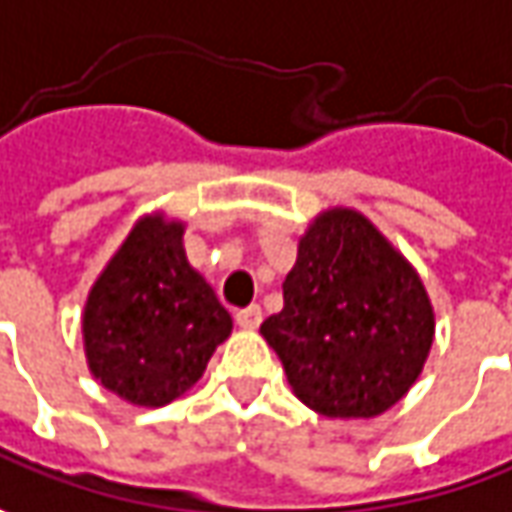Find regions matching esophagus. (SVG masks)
I'll use <instances>...</instances> for the list:
<instances>
[{
    "instance_id": "esophagus-1",
    "label": "esophagus",
    "mask_w": 512,
    "mask_h": 512,
    "mask_svg": "<svg viewBox=\"0 0 512 512\" xmlns=\"http://www.w3.org/2000/svg\"><path fill=\"white\" fill-rule=\"evenodd\" d=\"M235 320H238L240 328H257L260 326V320H263V311L260 306H246V309H238L235 311Z\"/></svg>"
}]
</instances>
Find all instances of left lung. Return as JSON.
Returning a JSON list of instances; mask_svg holds the SVG:
<instances>
[{"instance_id":"left-lung-1","label":"left lung","mask_w":512,"mask_h":512,"mask_svg":"<svg viewBox=\"0 0 512 512\" xmlns=\"http://www.w3.org/2000/svg\"><path fill=\"white\" fill-rule=\"evenodd\" d=\"M260 334L303 405L377 416L408 394L433 343V309L408 260L360 212L331 209L300 240L283 309Z\"/></svg>"}]
</instances>
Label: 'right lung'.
Returning a JSON list of instances; mask_svg holds the SVG:
<instances>
[{
	"mask_svg": "<svg viewBox=\"0 0 512 512\" xmlns=\"http://www.w3.org/2000/svg\"><path fill=\"white\" fill-rule=\"evenodd\" d=\"M184 226L144 218L96 280L84 345L96 379L133 405L158 408L201 379L232 317L184 255Z\"/></svg>",
	"mask_w": 512,
	"mask_h": 512,
	"instance_id": "right-lung-1",
	"label": "right lung"
}]
</instances>
